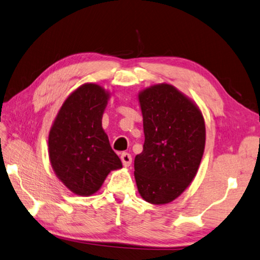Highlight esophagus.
Instances as JSON below:
<instances>
[{"instance_id": "esophagus-1", "label": "esophagus", "mask_w": 260, "mask_h": 260, "mask_svg": "<svg viewBox=\"0 0 260 260\" xmlns=\"http://www.w3.org/2000/svg\"><path fill=\"white\" fill-rule=\"evenodd\" d=\"M120 158L122 160V164L125 167H129L131 163H132V156L131 154H128V152H122Z\"/></svg>"}]
</instances>
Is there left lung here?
<instances>
[{
	"instance_id": "8db88e82",
	"label": "left lung",
	"mask_w": 260,
	"mask_h": 260,
	"mask_svg": "<svg viewBox=\"0 0 260 260\" xmlns=\"http://www.w3.org/2000/svg\"><path fill=\"white\" fill-rule=\"evenodd\" d=\"M139 102L145 143L134 159L135 182L148 203L169 204L188 187L199 169L206 142L203 113L167 83L142 90Z\"/></svg>"
}]
</instances>
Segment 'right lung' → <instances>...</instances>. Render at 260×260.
Here are the masks:
<instances>
[{"label": "right lung", "mask_w": 260, "mask_h": 260, "mask_svg": "<svg viewBox=\"0 0 260 260\" xmlns=\"http://www.w3.org/2000/svg\"><path fill=\"white\" fill-rule=\"evenodd\" d=\"M110 93L85 83L69 94L48 135V154L55 175L77 196L96 193L112 170L122 168L102 127Z\"/></svg>", "instance_id": "obj_1"}]
</instances>
